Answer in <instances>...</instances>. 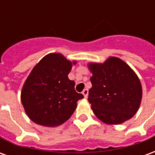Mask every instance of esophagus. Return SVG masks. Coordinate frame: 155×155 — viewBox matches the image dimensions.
I'll use <instances>...</instances> for the list:
<instances>
[{
	"label": "esophagus",
	"instance_id": "esophagus-1",
	"mask_svg": "<svg viewBox=\"0 0 155 155\" xmlns=\"http://www.w3.org/2000/svg\"><path fill=\"white\" fill-rule=\"evenodd\" d=\"M82 94H84V98H87L88 97V94H89V90L88 89H84L83 92H82Z\"/></svg>",
	"mask_w": 155,
	"mask_h": 155
}]
</instances>
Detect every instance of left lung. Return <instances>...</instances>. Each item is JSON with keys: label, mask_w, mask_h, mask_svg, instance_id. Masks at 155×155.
<instances>
[{"label": "left lung", "mask_w": 155, "mask_h": 155, "mask_svg": "<svg viewBox=\"0 0 155 155\" xmlns=\"http://www.w3.org/2000/svg\"><path fill=\"white\" fill-rule=\"evenodd\" d=\"M92 87L88 101L94 114L107 124H120L136 114L142 99V87L136 74L117 57L104 64L91 63Z\"/></svg>", "instance_id": "left-lung-1"}]
</instances>
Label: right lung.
<instances>
[{"mask_svg":"<svg viewBox=\"0 0 155 155\" xmlns=\"http://www.w3.org/2000/svg\"><path fill=\"white\" fill-rule=\"evenodd\" d=\"M71 68L72 63L62 54H50L32 70L22 88L21 102L33 122L58 126L74 113L84 95L75 91L74 81L68 78Z\"/></svg>","mask_w":155,"mask_h":155,"instance_id":"obj_1","label":"right lung"}]
</instances>
